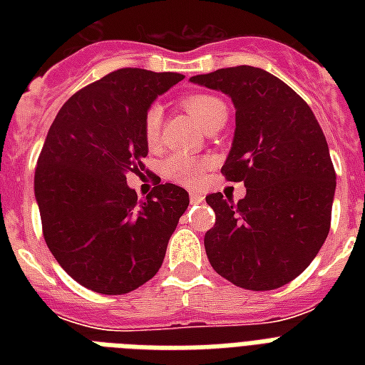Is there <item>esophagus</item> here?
I'll return each mask as SVG.
<instances>
[{"mask_svg":"<svg viewBox=\"0 0 365 365\" xmlns=\"http://www.w3.org/2000/svg\"><path fill=\"white\" fill-rule=\"evenodd\" d=\"M189 200H191V205H199V202L205 200V197L200 193H197V191H193V193H189Z\"/></svg>","mask_w":365,"mask_h":365,"instance_id":"34e87169","label":"esophagus"}]
</instances>
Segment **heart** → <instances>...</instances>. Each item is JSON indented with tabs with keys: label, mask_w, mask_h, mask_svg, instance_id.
Instances as JSON below:
<instances>
[{
	"label": "heart",
	"mask_w": 365,
	"mask_h": 365,
	"mask_svg": "<svg viewBox=\"0 0 365 365\" xmlns=\"http://www.w3.org/2000/svg\"><path fill=\"white\" fill-rule=\"evenodd\" d=\"M183 104L189 110V113L200 123L205 125L208 117L222 108L223 102L216 96L210 94H191L183 100ZM160 123H163V111H160L159 104L149 106V110L143 115V138L148 145L153 148L155 143L159 142L160 134ZM210 166V160L202 159V157H193V155L176 153L168 157L160 166V172L166 180H170L174 183L185 185V187H197L202 180H205L206 168Z\"/></svg>",
	"instance_id": "obj_1"
}]
</instances>
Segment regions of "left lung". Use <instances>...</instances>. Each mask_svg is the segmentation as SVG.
Segmentation results:
<instances>
[{
  "label": "left lung",
  "mask_w": 365,
  "mask_h": 365,
  "mask_svg": "<svg viewBox=\"0 0 365 365\" xmlns=\"http://www.w3.org/2000/svg\"><path fill=\"white\" fill-rule=\"evenodd\" d=\"M191 81L233 100L237 128L222 174L246 187L239 202L206 197L216 212L205 235L210 265L244 289L280 288L329 233L335 170L326 136L305 100L269 71L237 66Z\"/></svg>",
  "instance_id": "left-lung-1"
}]
</instances>
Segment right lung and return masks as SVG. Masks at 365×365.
Instances as JSON below:
<instances>
[{
	"mask_svg": "<svg viewBox=\"0 0 365 365\" xmlns=\"http://www.w3.org/2000/svg\"><path fill=\"white\" fill-rule=\"evenodd\" d=\"M182 79L111 71L77 91L48 128L34 180L43 237L60 267L93 292L128 294L153 278L187 210V191L160 178L143 200L126 185V174L145 170V111Z\"/></svg>",
	"mask_w": 365,
	"mask_h": 365,
	"instance_id": "1",
	"label": "right lung"
}]
</instances>
